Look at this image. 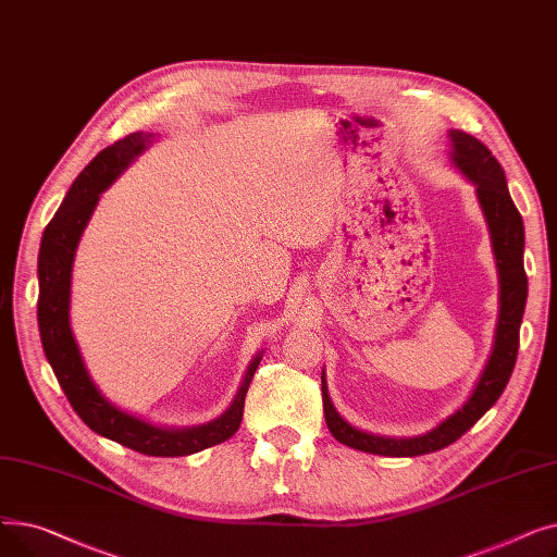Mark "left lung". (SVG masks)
I'll list each match as a JSON object with an SVG mask.
<instances>
[{
	"label": "left lung",
	"instance_id": "left-lung-1",
	"mask_svg": "<svg viewBox=\"0 0 557 557\" xmlns=\"http://www.w3.org/2000/svg\"><path fill=\"white\" fill-rule=\"evenodd\" d=\"M447 156L451 166H456L462 173V178L472 183L476 189L479 208L490 230L496 273H499V320H496L492 352L472 395L465 399L458 411H454L431 431L413 437L374 435L349 424L332 404L323 370L320 382H323L327 429L338 443L359 451L379 456H422L449 447L465 431H470L490 411L494 401L502 397L517 361L519 327L525 298H529V280H525L523 271V221L510 198L506 173L487 151V146L476 137L454 128L447 133Z\"/></svg>",
	"mask_w": 557,
	"mask_h": 557
}]
</instances>
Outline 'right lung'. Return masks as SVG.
Returning a JSON list of instances; mask_svg holds the SVG:
<instances>
[{"label": "right lung", "instance_id": "right-lung-1", "mask_svg": "<svg viewBox=\"0 0 557 557\" xmlns=\"http://www.w3.org/2000/svg\"><path fill=\"white\" fill-rule=\"evenodd\" d=\"M158 139V133H131L103 149L72 183L61 208L45 227L38 255V330L45 357L78 418L95 433L146 456H189L225 443L244 418V399L261 361L257 352L225 411L198 426L169 429L137 418L112 404L85 368L70 323L72 271L81 234L101 194Z\"/></svg>", "mask_w": 557, "mask_h": 557}]
</instances>
